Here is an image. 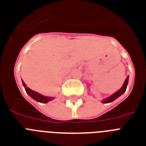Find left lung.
<instances>
[{"label": "left lung", "mask_w": 146, "mask_h": 146, "mask_svg": "<svg viewBox=\"0 0 146 146\" xmlns=\"http://www.w3.org/2000/svg\"><path fill=\"white\" fill-rule=\"evenodd\" d=\"M128 79H129V77L127 76L126 78V79H125V81H124V84H123L122 87L120 89L118 90V92H116L115 93H114L113 94H112V95L110 96V97H109V98H106V99H104V100L102 101V103H104V104L111 103V102L114 101L115 99H117L118 97H120V96L122 94H124L127 89V83H128Z\"/></svg>", "instance_id": "8db88e82"}]
</instances>
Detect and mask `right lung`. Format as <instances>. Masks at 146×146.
<instances>
[{
  "mask_svg": "<svg viewBox=\"0 0 146 146\" xmlns=\"http://www.w3.org/2000/svg\"><path fill=\"white\" fill-rule=\"evenodd\" d=\"M22 84H23V86L25 87V89L26 91V93L28 94V95L30 96L31 98H33L34 100H35L36 101L40 102V103H42V104H46L48 103V101L53 100L54 98H51V97H46V96H43L40 94L37 93V92H34V91H32L31 89H30L29 88L27 87V85H25V83L24 82V81L22 80Z\"/></svg>",
  "mask_w": 146,
  "mask_h": 146,
  "instance_id": "obj_1",
  "label": "right lung"
}]
</instances>
